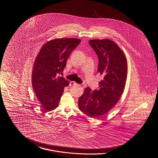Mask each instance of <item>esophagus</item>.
Here are the masks:
<instances>
[{"instance_id": "1", "label": "esophagus", "mask_w": 158, "mask_h": 158, "mask_svg": "<svg viewBox=\"0 0 158 158\" xmlns=\"http://www.w3.org/2000/svg\"><path fill=\"white\" fill-rule=\"evenodd\" d=\"M69 85H70V86H76V85H77V83H76L75 82H73V81H72V82H70Z\"/></svg>"}]
</instances>
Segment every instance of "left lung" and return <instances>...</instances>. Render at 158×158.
Returning a JSON list of instances; mask_svg holds the SVG:
<instances>
[{
	"label": "left lung",
	"instance_id": "8db88e82",
	"mask_svg": "<svg viewBox=\"0 0 158 158\" xmlns=\"http://www.w3.org/2000/svg\"><path fill=\"white\" fill-rule=\"evenodd\" d=\"M89 43L98 56V72L104 78L98 89H85L78 106L88 116L95 118L109 111L119 101L124 89L127 66L124 54L113 41L91 40Z\"/></svg>",
	"mask_w": 158,
	"mask_h": 158
}]
</instances>
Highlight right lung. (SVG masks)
Wrapping results in <instances>:
<instances>
[{
  "label": "right lung",
  "mask_w": 158,
  "mask_h": 158,
  "mask_svg": "<svg viewBox=\"0 0 158 158\" xmlns=\"http://www.w3.org/2000/svg\"><path fill=\"white\" fill-rule=\"evenodd\" d=\"M77 38H58L43 45L35 60L32 85L45 112L57 108L69 82L59 76L70 54L81 43Z\"/></svg>",
  "instance_id": "1"
}]
</instances>
